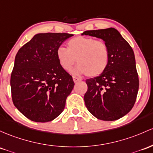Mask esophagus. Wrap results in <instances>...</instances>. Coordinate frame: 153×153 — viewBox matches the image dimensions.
Returning <instances> with one entry per match:
<instances>
[{
  "instance_id": "esophagus-1",
  "label": "esophagus",
  "mask_w": 153,
  "mask_h": 153,
  "mask_svg": "<svg viewBox=\"0 0 153 153\" xmlns=\"http://www.w3.org/2000/svg\"><path fill=\"white\" fill-rule=\"evenodd\" d=\"M73 81L75 82V83H76V82L81 80V79H80V78H78V77H75V76H73Z\"/></svg>"
}]
</instances>
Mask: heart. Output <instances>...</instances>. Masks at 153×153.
I'll use <instances>...</instances> for the list:
<instances>
[{
	"instance_id": "heart-1",
	"label": "heart",
	"mask_w": 153,
	"mask_h": 153,
	"mask_svg": "<svg viewBox=\"0 0 153 153\" xmlns=\"http://www.w3.org/2000/svg\"><path fill=\"white\" fill-rule=\"evenodd\" d=\"M68 49L59 47L56 58L64 70H68L77 62L79 65L72 70L73 74H86L97 77L106 70L110 59V50L104 41L91 37L76 36L69 40Z\"/></svg>"
}]
</instances>
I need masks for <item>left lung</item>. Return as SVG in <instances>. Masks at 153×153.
<instances>
[{"instance_id":"8db88e82","label":"left lung","mask_w":153,"mask_h":153,"mask_svg":"<svg viewBox=\"0 0 153 153\" xmlns=\"http://www.w3.org/2000/svg\"><path fill=\"white\" fill-rule=\"evenodd\" d=\"M82 35L101 38L110 50L105 72L85 80V106L100 120H117L130 112L138 94L139 78L133 49L115 28L87 30Z\"/></svg>"}]
</instances>
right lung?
Segmentation results:
<instances>
[{
    "mask_svg": "<svg viewBox=\"0 0 153 153\" xmlns=\"http://www.w3.org/2000/svg\"><path fill=\"white\" fill-rule=\"evenodd\" d=\"M73 36L38 33L16 53L10 80L12 101L33 121H51L65 109L75 83L59 63L56 50Z\"/></svg>",
    "mask_w": 153,
    "mask_h": 153,
    "instance_id": "1",
    "label": "right lung"
}]
</instances>
